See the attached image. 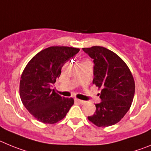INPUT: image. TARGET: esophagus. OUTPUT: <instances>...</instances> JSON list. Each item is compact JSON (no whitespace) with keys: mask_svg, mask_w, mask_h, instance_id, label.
Returning <instances> with one entry per match:
<instances>
[{"mask_svg":"<svg viewBox=\"0 0 151 151\" xmlns=\"http://www.w3.org/2000/svg\"><path fill=\"white\" fill-rule=\"evenodd\" d=\"M75 101H76V102L79 103V104H85V101H83V100H80V99H75Z\"/></svg>","mask_w":151,"mask_h":151,"instance_id":"34e87169","label":"esophagus"}]
</instances>
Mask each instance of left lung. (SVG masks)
<instances>
[{"label":"left lung","instance_id":"1","mask_svg":"<svg viewBox=\"0 0 151 151\" xmlns=\"http://www.w3.org/2000/svg\"><path fill=\"white\" fill-rule=\"evenodd\" d=\"M83 50L93 59L92 83L101 89V101L96 104V112L88 119L98 127L116 124L128 112L135 95L131 70L119 55L104 47L94 46Z\"/></svg>","mask_w":151,"mask_h":151}]
</instances>
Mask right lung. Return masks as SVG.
Instances as JSON below:
<instances>
[{
    "label": "right lung",
    "instance_id": "add662e5",
    "mask_svg": "<svg viewBox=\"0 0 151 151\" xmlns=\"http://www.w3.org/2000/svg\"><path fill=\"white\" fill-rule=\"evenodd\" d=\"M80 51L79 48L50 47L37 53L22 73L19 95L22 102L35 119L54 124L66 116L74 104L51 89L61 74L62 66Z\"/></svg>",
    "mask_w": 151,
    "mask_h": 151
}]
</instances>
